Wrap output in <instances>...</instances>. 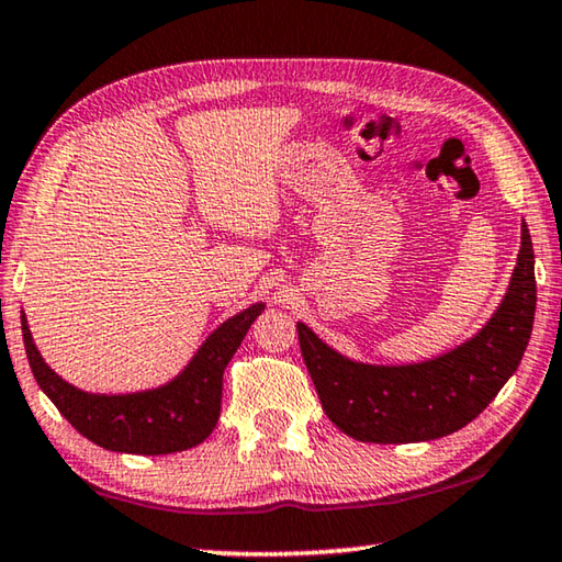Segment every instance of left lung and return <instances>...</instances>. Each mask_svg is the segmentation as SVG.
Returning <instances> with one entry per match:
<instances>
[{"label":"left lung","instance_id":"1","mask_svg":"<svg viewBox=\"0 0 562 562\" xmlns=\"http://www.w3.org/2000/svg\"><path fill=\"white\" fill-rule=\"evenodd\" d=\"M536 317V255L522 223L518 265L506 300L471 341L439 359L372 367L329 349L297 325L302 359L322 408L339 431L364 443L431 441L463 429L516 372Z\"/></svg>","mask_w":562,"mask_h":562}]
</instances>
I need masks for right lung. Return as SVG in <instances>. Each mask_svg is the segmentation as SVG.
<instances>
[{
    "label": "right lung",
    "instance_id": "obj_1",
    "mask_svg": "<svg viewBox=\"0 0 562 562\" xmlns=\"http://www.w3.org/2000/svg\"><path fill=\"white\" fill-rule=\"evenodd\" d=\"M262 310L265 304H252L240 315L223 322L170 384L126 396L87 394L66 384L44 364L24 317L22 337L36 384L76 431L99 443L101 449L158 456L193 449L211 436L221 416L227 361L233 359Z\"/></svg>",
    "mask_w": 562,
    "mask_h": 562
}]
</instances>
